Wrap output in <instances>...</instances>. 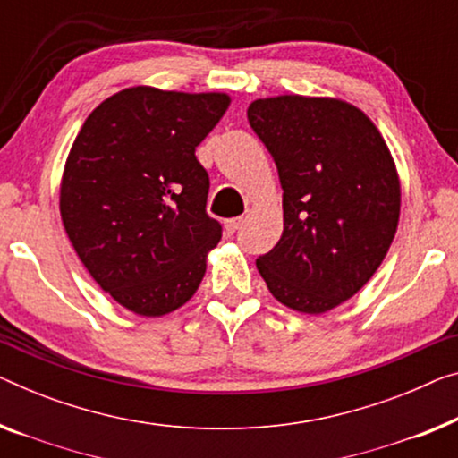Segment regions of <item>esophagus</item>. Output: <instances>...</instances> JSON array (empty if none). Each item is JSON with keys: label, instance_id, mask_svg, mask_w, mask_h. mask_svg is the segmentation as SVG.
<instances>
[{"label": "esophagus", "instance_id": "esophagus-1", "mask_svg": "<svg viewBox=\"0 0 458 458\" xmlns=\"http://www.w3.org/2000/svg\"><path fill=\"white\" fill-rule=\"evenodd\" d=\"M241 226H242V217H232V220L224 222V232H226L228 236H232L236 230H241Z\"/></svg>", "mask_w": 458, "mask_h": 458}]
</instances>
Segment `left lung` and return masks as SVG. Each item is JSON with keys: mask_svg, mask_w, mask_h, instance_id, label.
I'll return each instance as SVG.
<instances>
[{"mask_svg": "<svg viewBox=\"0 0 458 458\" xmlns=\"http://www.w3.org/2000/svg\"><path fill=\"white\" fill-rule=\"evenodd\" d=\"M284 189V232L257 269L277 302L323 315L364 288L399 226L401 182L370 117L329 97L250 102Z\"/></svg>", "mask_w": 458, "mask_h": 458, "instance_id": "left-lung-1", "label": "left lung"}]
</instances>
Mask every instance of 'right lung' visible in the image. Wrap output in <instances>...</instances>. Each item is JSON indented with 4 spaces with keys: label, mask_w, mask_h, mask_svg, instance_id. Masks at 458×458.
<instances>
[{
    "label": "right lung",
    "mask_w": 458,
    "mask_h": 458,
    "mask_svg": "<svg viewBox=\"0 0 458 458\" xmlns=\"http://www.w3.org/2000/svg\"><path fill=\"white\" fill-rule=\"evenodd\" d=\"M230 106L224 92L125 88L81 125L59 185L61 222L94 282L140 317L189 302L222 226L195 156Z\"/></svg>",
    "instance_id": "1"
}]
</instances>
